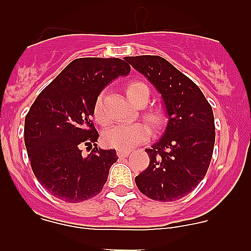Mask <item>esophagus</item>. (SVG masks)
I'll list each match as a JSON object with an SVG mask.
<instances>
[{"label": "esophagus", "mask_w": 251, "mask_h": 251, "mask_svg": "<svg viewBox=\"0 0 251 251\" xmlns=\"http://www.w3.org/2000/svg\"><path fill=\"white\" fill-rule=\"evenodd\" d=\"M130 151H124V150H119L118 152H117V154H118V157H127L129 156Z\"/></svg>", "instance_id": "esophagus-1"}]
</instances>
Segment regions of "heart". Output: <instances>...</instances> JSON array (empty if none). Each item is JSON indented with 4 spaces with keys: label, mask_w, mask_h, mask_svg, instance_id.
Returning a JSON list of instances; mask_svg holds the SVG:
<instances>
[{
    "label": "heart",
    "mask_w": 251,
    "mask_h": 251,
    "mask_svg": "<svg viewBox=\"0 0 251 251\" xmlns=\"http://www.w3.org/2000/svg\"><path fill=\"white\" fill-rule=\"evenodd\" d=\"M126 92L129 100L136 105H145L150 98L148 86L141 81H132L128 84ZM93 117L100 124H105L108 121L105 109H104L103 93H100L95 99L94 105H93ZM146 118L154 128L162 127V124L165 122V115L156 109L148 110L146 113ZM151 136H152V130L150 126L146 123L115 124L105 129L103 134V142L108 147L128 151L134 146L148 141Z\"/></svg>",
    "instance_id": "obj_1"
}]
</instances>
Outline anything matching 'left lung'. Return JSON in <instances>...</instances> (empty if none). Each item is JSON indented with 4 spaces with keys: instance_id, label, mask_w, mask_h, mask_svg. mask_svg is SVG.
Segmentation results:
<instances>
[{
    "instance_id": "1",
    "label": "left lung",
    "mask_w": 251,
    "mask_h": 251,
    "mask_svg": "<svg viewBox=\"0 0 251 251\" xmlns=\"http://www.w3.org/2000/svg\"><path fill=\"white\" fill-rule=\"evenodd\" d=\"M126 60L161 93L168 115L165 134L146 152L150 165L136 177L139 191L156 201H176L202 181L215 145L212 108L200 88L157 55Z\"/></svg>"
}]
</instances>
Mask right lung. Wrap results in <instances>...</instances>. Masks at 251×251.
<instances>
[{
    "label": "right lung",
    "mask_w": 251,
    "mask_h": 251,
    "mask_svg": "<svg viewBox=\"0 0 251 251\" xmlns=\"http://www.w3.org/2000/svg\"><path fill=\"white\" fill-rule=\"evenodd\" d=\"M122 59L73 60L31 105L25 118V146L32 172L52 196L80 202L103 190L118 157L115 150L94 147L99 134L93 124V105L105 85L129 74Z\"/></svg>",
    "instance_id": "obj_1"
}]
</instances>
